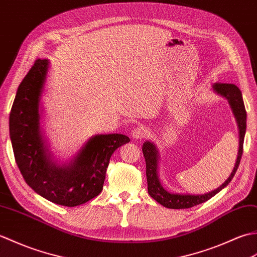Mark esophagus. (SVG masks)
Instances as JSON below:
<instances>
[{"instance_id": "34e87169", "label": "esophagus", "mask_w": 257, "mask_h": 257, "mask_svg": "<svg viewBox=\"0 0 257 257\" xmlns=\"http://www.w3.org/2000/svg\"><path fill=\"white\" fill-rule=\"evenodd\" d=\"M146 134H147V131L144 126H142V125L134 127V130L132 131V138L135 140L143 139V138H145Z\"/></svg>"}]
</instances>
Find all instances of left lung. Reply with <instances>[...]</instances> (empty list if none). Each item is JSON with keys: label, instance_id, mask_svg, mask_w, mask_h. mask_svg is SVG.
Returning a JSON list of instances; mask_svg holds the SVG:
<instances>
[{"label": "left lung", "instance_id": "left-lung-1", "mask_svg": "<svg viewBox=\"0 0 257 257\" xmlns=\"http://www.w3.org/2000/svg\"><path fill=\"white\" fill-rule=\"evenodd\" d=\"M213 90L216 93L224 96L229 101V104L234 114L237 128H238V152L236 162L233 168L229 178L223 182L218 189L212 190L211 192L204 193V195H180V193H170L165 190L159 182L158 178V151L156 150L155 144L152 142H145L143 144V154L146 163V178H147V190L150 196L156 200L162 206L169 209H188L195 207L208 201L209 199L215 196L220 192L224 187L230 184L233 177H234L238 165L241 162V157L243 154V142L246 131V111H245L244 102L242 98V92L235 84L232 83H220L216 82L213 84Z\"/></svg>", "mask_w": 257, "mask_h": 257}]
</instances>
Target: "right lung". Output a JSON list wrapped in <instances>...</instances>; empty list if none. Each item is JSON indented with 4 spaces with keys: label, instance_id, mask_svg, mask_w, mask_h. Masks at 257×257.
Instances as JSON below:
<instances>
[{
    "label": "right lung",
    "instance_id": "obj_1",
    "mask_svg": "<svg viewBox=\"0 0 257 257\" xmlns=\"http://www.w3.org/2000/svg\"><path fill=\"white\" fill-rule=\"evenodd\" d=\"M48 66L47 59H37L21 82L10 113V138L26 184L51 202L76 207L102 191L112 154L130 139L123 134L95 135L68 165L54 162L39 126V101Z\"/></svg>",
    "mask_w": 257,
    "mask_h": 257
}]
</instances>
